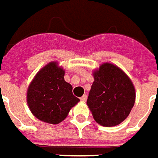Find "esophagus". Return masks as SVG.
Returning <instances> with one entry per match:
<instances>
[{"mask_svg": "<svg viewBox=\"0 0 158 158\" xmlns=\"http://www.w3.org/2000/svg\"><path fill=\"white\" fill-rule=\"evenodd\" d=\"M86 99H87V96H86V94H84L82 97L80 98V100L82 102H85L86 101Z\"/></svg>", "mask_w": 158, "mask_h": 158, "instance_id": "esophagus-1", "label": "esophagus"}]
</instances>
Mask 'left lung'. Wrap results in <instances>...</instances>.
Segmentation results:
<instances>
[{"label": "left lung", "mask_w": 158, "mask_h": 158, "mask_svg": "<svg viewBox=\"0 0 158 158\" xmlns=\"http://www.w3.org/2000/svg\"><path fill=\"white\" fill-rule=\"evenodd\" d=\"M94 82L88 95V107L102 126H115L124 121L135 103L131 80L118 66L105 63L93 73Z\"/></svg>", "instance_id": "1"}]
</instances>
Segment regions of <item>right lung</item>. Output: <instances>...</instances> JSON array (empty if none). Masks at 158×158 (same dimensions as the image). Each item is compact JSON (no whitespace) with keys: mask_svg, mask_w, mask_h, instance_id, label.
I'll return each instance as SVG.
<instances>
[{"mask_svg":"<svg viewBox=\"0 0 158 158\" xmlns=\"http://www.w3.org/2000/svg\"><path fill=\"white\" fill-rule=\"evenodd\" d=\"M64 75L65 71L56 62H51L39 72L30 84L27 105L38 119L59 124L79 101L73 94V86L65 81Z\"/></svg>","mask_w":158,"mask_h":158,"instance_id":"right-lung-1","label":"right lung"}]
</instances>
